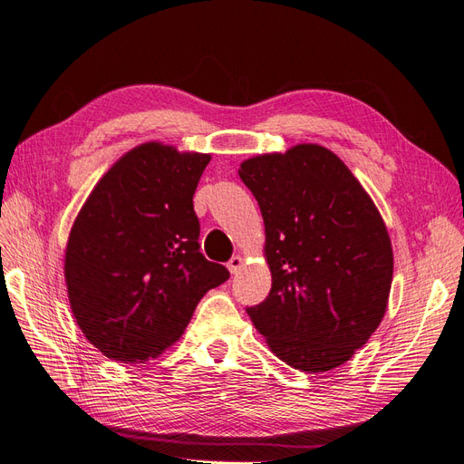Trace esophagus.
<instances>
[{
	"label": "esophagus",
	"mask_w": 464,
	"mask_h": 464,
	"mask_svg": "<svg viewBox=\"0 0 464 464\" xmlns=\"http://www.w3.org/2000/svg\"><path fill=\"white\" fill-rule=\"evenodd\" d=\"M243 258L241 256H233L229 262H227V268H229V272L231 274H237V272H239L241 268H243Z\"/></svg>",
	"instance_id": "esophagus-1"
}]
</instances>
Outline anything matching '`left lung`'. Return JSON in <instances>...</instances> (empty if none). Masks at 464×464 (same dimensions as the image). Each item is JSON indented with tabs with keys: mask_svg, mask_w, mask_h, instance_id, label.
I'll return each mask as SVG.
<instances>
[{
	"mask_svg": "<svg viewBox=\"0 0 464 464\" xmlns=\"http://www.w3.org/2000/svg\"><path fill=\"white\" fill-rule=\"evenodd\" d=\"M239 177L262 211L272 289L246 313L270 350L307 373L330 372L381 324L392 246L379 209L330 150L299 143L250 157Z\"/></svg>",
	"mask_w": 464,
	"mask_h": 464,
	"instance_id": "left-lung-1",
	"label": "left lung"
}]
</instances>
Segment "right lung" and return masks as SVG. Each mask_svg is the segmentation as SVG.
I'll use <instances>...</instances> for the list:
<instances>
[{
    "label": "right lung",
    "instance_id": "add662e5",
    "mask_svg": "<svg viewBox=\"0 0 464 464\" xmlns=\"http://www.w3.org/2000/svg\"><path fill=\"white\" fill-rule=\"evenodd\" d=\"M209 153L161 141L130 150L72 225L63 276L85 338L109 360L145 363L182 336L211 287L229 277L200 253L192 198Z\"/></svg>",
    "mask_w": 464,
    "mask_h": 464
}]
</instances>
